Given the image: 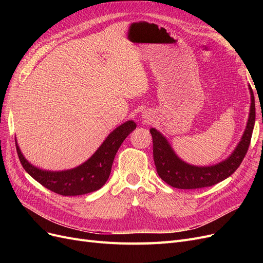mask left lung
<instances>
[{
	"label": "left lung",
	"mask_w": 263,
	"mask_h": 263,
	"mask_svg": "<svg viewBox=\"0 0 263 263\" xmlns=\"http://www.w3.org/2000/svg\"><path fill=\"white\" fill-rule=\"evenodd\" d=\"M249 90L251 105L245 133L233 154L217 164L197 166L184 162L176 155L163 135L156 128H151L150 134L154 142V160L159 177L173 187L192 190L215 185L232 176L240 165L248 151L254 121H256V105H254V97L250 85Z\"/></svg>",
	"instance_id": "left-lung-1"
}]
</instances>
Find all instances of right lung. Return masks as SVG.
I'll list each match as a JSON object with an SVG mask.
<instances>
[{
	"instance_id": "1",
	"label": "right lung",
	"mask_w": 263,
	"mask_h": 263,
	"mask_svg": "<svg viewBox=\"0 0 263 263\" xmlns=\"http://www.w3.org/2000/svg\"><path fill=\"white\" fill-rule=\"evenodd\" d=\"M135 128L136 123L133 121L118 126L108 135L89 160L77 168L66 171H46L36 168L23 156L16 140L15 144L23 168L31 178L54 193L63 196H74L94 192L105 184L118 148Z\"/></svg>"
}]
</instances>
